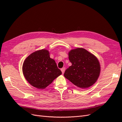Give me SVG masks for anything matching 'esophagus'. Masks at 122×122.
<instances>
[{
	"label": "esophagus",
	"instance_id": "esophagus-1",
	"mask_svg": "<svg viewBox=\"0 0 122 122\" xmlns=\"http://www.w3.org/2000/svg\"><path fill=\"white\" fill-rule=\"evenodd\" d=\"M65 70H66V68H65V67H64V68H62V69H61V72H62V74H64V72H65Z\"/></svg>",
	"mask_w": 122,
	"mask_h": 122
}]
</instances>
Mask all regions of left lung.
<instances>
[{"instance_id":"1","label":"left lung","mask_w":122,"mask_h":122,"mask_svg":"<svg viewBox=\"0 0 122 122\" xmlns=\"http://www.w3.org/2000/svg\"><path fill=\"white\" fill-rule=\"evenodd\" d=\"M71 66L66 70L65 78L81 88L91 86L97 81L101 68L98 58L82 48H77L69 52Z\"/></svg>"}]
</instances>
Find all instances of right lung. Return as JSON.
Returning <instances> with one entry per match:
<instances>
[{
  "mask_svg": "<svg viewBox=\"0 0 122 122\" xmlns=\"http://www.w3.org/2000/svg\"><path fill=\"white\" fill-rule=\"evenodd\" d=\"M22 72L28 82L39 89L45 88L62 74L46 49L36 51L26 57Z\"/></svg>",
  "mask_w": 122,
  "mask_h": 122,
  "instance_id": "obj_1",
  "label": "right lung"
}]
</instances>
